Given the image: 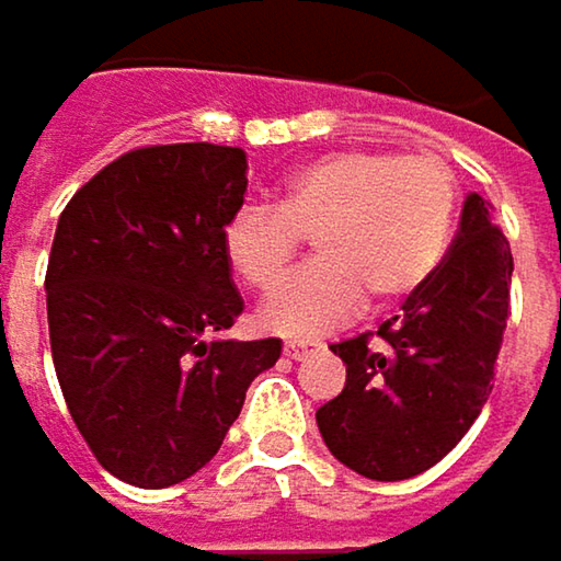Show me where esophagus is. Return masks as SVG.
Listing matches in <instances>:
<instances>
[{"label": "esophagus", "mask_w": 561, "mask_h": 561, "mask_svg": "<svg viewBox=\"0 0 561 561\" xmlns=\"http://www.w3.org/2000/svg\"><path fill=\"white\" fill-rule=\"evenodd\" d=\"M314 347H318L314 341H285V357H291V360H301V357H308Z\"/></svg>", "instance_id": "esophagus-1"}]
</instances>
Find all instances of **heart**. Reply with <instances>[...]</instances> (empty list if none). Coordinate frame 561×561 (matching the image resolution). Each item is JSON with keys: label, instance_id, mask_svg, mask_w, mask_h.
<instances>
[{"label": "heart", "instance_id": "b5f03b06", "mask_svg": "<svg viewBox=\"0 0 561 561\" xmlns=\"http://www.w3.org/2000/svg\"><path fill=\"white\" fill-rule=\"evenodd\" d=\"M458 214V181L435 156L344 149L291 171L276 201L240 207L220 233L224 256L253 291H273L311 237L318 260L263 308V324L314 337L347 321L364 291L392 305L442 266Z\"/></svg>", "mask_w": 561, "mask_h": 561}]
</instances>
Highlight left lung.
<instances>
[{
    "label": "left lung",
    "instance_id": "1",
    "mask_svg": "<svg viewBox=\"0 0 561 561\" xmlns=\"http://www.w3.org/2000/svg\"><path fill=\"white\" fill-rule=\"evenodd\" d=\"M513 256L491 204L468 194L458 237L435 276L370 334L331 344L347 383L314 419L328 451L370 481L438 465L494 390Z\"/></svg>",
    "mask_w": 561,
    "mask_h": 561
}]
</instances>
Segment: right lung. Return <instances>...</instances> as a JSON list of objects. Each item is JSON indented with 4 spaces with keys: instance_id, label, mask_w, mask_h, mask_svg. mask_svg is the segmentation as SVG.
I'll list each match as a JSON object with an SVG mask.
<instances>
[{
    "instance_id": "add662e5",
    "label": "right lung",
    "mask_w": 561,
    "mask_h": 561,
    "mask_svg": "<svg viewBox=\"0 0 561 561\" xmlns=\"http://www.w3.org/2000/svg\"><path fill=\"white\" fill-rule=\"evenodd\" d=\"M243 194V149L146 146L93 174L57 220L45 276L57 383L96 461L126 484L197 474L279 360V337H224L243 298L220 233Z\"/></svg>"
}]
</instances>
